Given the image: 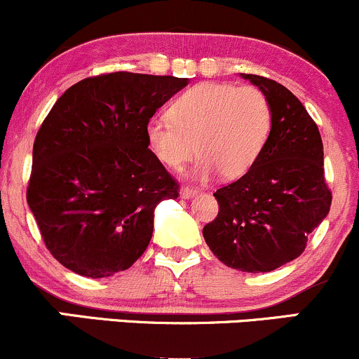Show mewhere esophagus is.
Masks as SVG:
<instances>
[{
    "instance_id": "esophagus-1",
    "label": "esophagus",
    "mask_w": 359,
    "mask_h": 359,
    "mask_svg": "<svg viewBox=\"0 0 359 359\" xmlns=\"http://www.w3.org/2000/svg\"><path fill=\"white\" fill-rule=\"evenodd\" d=\"M199 194V189L196 187H182L180 189V196L184 197V199H192L194 196H197Z\"/></svg>"
}]
</instances>
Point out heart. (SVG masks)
Instances as JSON below:
<instances>
[{
	"label": "heart",
	"mask_w": 359,
	"mask_h": 359,
	"mask_svg": "<svg viewBox=\"0 0 359 359\" xmlns=\"http://www.w3.org/2000/svg\"><path fill=\"white\" fill-rule=\"evenodd\" d=\"M168 118L147 125V142L163 165L179 170L203 154L194 177L208 180L221 172L226 179L245 175L269 143L273 113L269 97L257 88L204 82L172 102Z\"/></svg>",
	"instance_id": "heart-1"
}]
</instances>
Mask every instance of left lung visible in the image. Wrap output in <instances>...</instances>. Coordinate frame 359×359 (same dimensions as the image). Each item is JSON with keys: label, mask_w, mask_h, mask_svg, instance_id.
Segmentation results:
<instances>
[{"label": "left lung", "mask_w": 359, "mask_h": 359, "mask_svg": "<svg viewBox=\"0 0 359 359\" xmlns=\"http://www.w3.org/2000/svg\"><path fill=\"white\" fill-rule=\"evenodd\" d=\"M241 77L269 97L273 126L257 163L214 192L219 212L203 234L224 265L265 273L302 255L307 236L329 214L332 194L319 128L302 102L277 81Z\"/></svg>", "instance_id": "left-lung-1"}]
</instances>
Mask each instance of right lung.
I'll return each mask as SVG.
<instances>
[{
  "label": "right lung",
  "instance_id": "1",
  "mask_svg": "<svg viewBox=\"0 0 359 359\" xmlns=\"http://www.w3.org/2000/svg\"><path fill=\"white\" fill-rule=\"evenodd\" d=\"M189 79L111 72L74 84L34 143L27 201L52 257L104 278L145 253L154 212L179 184L148 148L147 125Z\"/></svg>",
  "mask_w": 359,
  "mask_h": 359
}]
</instances>
